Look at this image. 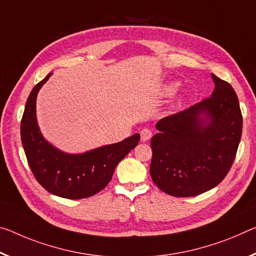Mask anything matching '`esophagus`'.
<instances>
[{
    "instance_id": "esophagus-1",
    "label": "esophagus",
    "mask_w": 256,
    "mask_h": 256,
    "mask_svg": "<svg viewBox=\"0 0 256 256\" xmlns=\"http://www.w3.org/2000/svg\"><path fill=\"white\" fill-rule=\"evenodd\" d=\"M140 136H141V141H142V142H146V141H148L150 138L152 136V132L150 131L149 128H142L140 131Z\"/></svg>"
}]
</instances>
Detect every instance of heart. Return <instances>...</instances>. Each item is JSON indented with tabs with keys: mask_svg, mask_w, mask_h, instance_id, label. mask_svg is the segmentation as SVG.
Returning a JSON list of instances; mask_svg holds the SVG:
<instances>
[{
	"mask_svg": "<svg viewBox=\"0 0 256 256\" xmlns=\"http://www.w3.org/2000/svg\"><path fill=\"white\" fill-rule=\"evenodd\" d=\"M178 86H179V83H178V82H171V83L166 84L165 86H164V88H163L164 94H166V96L173 94V93L176 91Z\"/></svg>",
	"mask_w": 256,
	"mask_h": 256,
	"instance_id": "b5f03b06",
	"label": "heart"
}]
</instances>
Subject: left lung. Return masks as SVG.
Returning <instances> with one entry per match:
<instances>
[{
    "mask_svg": "<svg viewBox=\"0 0 256 256\" xmlns=\"http://www.w3.org/2000/svg\"><path fill=\"white\" fill-rule=\"evenodd\" d=\"M210 98L157 122L150 176L158 188L192 197L216 186L228 174L242 138V116L236 92L212 74Z\"/></svg>",
    "mask_w": 256,
    "mask_h": 256,
    "instance_id": "8db88e82",
    "label": "left lung"
}]
</instances>
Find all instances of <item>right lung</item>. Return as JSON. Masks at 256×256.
Masks as SVG:
<instances>
[{
	"label": "right lung",
	"mask_w": 256,
	"mask_h": 256,
	"mask_svg": "<svg viewBox=\"0 0 256 256\" xmlns=\"http://www.w3.org/2000/svg\"><path fill=\"white\" fill-rule=\"evenodd\" d=\"M51 75L36 84L27 99L20 125L22 147L35 179L48 192L68 200L90 197L109 184L117 164L139 144L140 134L83 154L56 148L44 139L36 120L38 93Z\"/></svg>",
	"instance_id": "1"
}]
</instances>
